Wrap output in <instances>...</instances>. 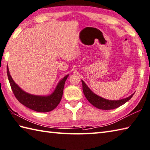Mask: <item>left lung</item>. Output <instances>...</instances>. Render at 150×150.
<instances>
[{"instance_id": "left-lung-1", "label": "left lung", "mask_w": 150, "mask_h": 150, "mask_svg": "<svg viewBox=\"0 0 150 150\" xmlns=\"http://www.w3.org/2000/svg\"><path fill=\"white\" fill-rule=\"evenodd\" d=\"M81 81L82 86H83V92L84 93L85 96L86 97L87 100L93 106L100 109L109 110L117 108L118 107L124 104L127 101H129L134 94L133 93L129 97L126 98L122 99L120 100H108L103 98L102 97H100L96 95V94L93 93L91 91L90 88L87 86V85L85 83V82L82 80Z\"/></svg>"}]
</instances>
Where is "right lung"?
Returning <instances> with one entry per match:
<instances>
[{
	"label": "right lung",
	"instance_id": "add662e5",
	"mask_svg": "<svg viewBox=\"0 0 150 150\" xmlns=\"http://www.w3.org/2000/svg\"><path fill=\"white\" fill-rule=\"evenodd\" d=\"M7 75L12 91L17 100L28 108L40 112L51 111L58 105L62 98L64 85L69 76L67 75L59 81L56 90L51 95L40 96L28 94L21 89L11 77L8 67H7Z\"/></svg>",
	"mask_w": 150,
	"mask_h": 150
}]
</instances>
